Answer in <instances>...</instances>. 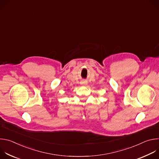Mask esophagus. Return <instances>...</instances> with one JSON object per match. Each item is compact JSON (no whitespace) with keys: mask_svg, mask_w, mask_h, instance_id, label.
Returning <instances> with one entry per match:
<instances>
[{"mask_svg":"<svg viewBox=\"0 0 159 159\" xmlns=\"http://www.w3.org/2000/svg\"><path fill=\"white\" fill-rule=\"evenodd\" d=\"M81 84L83 85H86L87 84V82H85V81H82V82H81Z\"/></svg>","mask_w":159,"mask_h":159,"instance_id":"esophagus-1","label":"esophagus"}]
</instances>
